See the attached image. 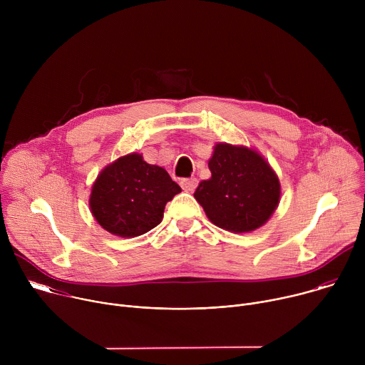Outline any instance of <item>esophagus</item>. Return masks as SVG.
<instances>
[{
	"label": "esophagus",
	"mask_w": 365,
	"mask_h": 365,
	"mask_svg": "<svg viewBox=\"0 0 365 365\" xmlns=\"http://www.w3.org/2000/svg\"><path fill=\"white\" fill-rule=\"evenodd\" d=\"M180 186L185 192H193L197 186V179L196 178H189V179H182Z\"/></svg>",
	"instance_id": "1"
}]
</instances>
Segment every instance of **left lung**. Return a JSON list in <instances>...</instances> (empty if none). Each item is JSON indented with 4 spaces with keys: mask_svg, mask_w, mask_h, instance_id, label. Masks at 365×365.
Segmentation results:
<instances>
[{
    "mask_svg": "<svg viewBox=\"0 0 365 365\" xmlns=\"http://www.w3.org/2000/svg\"><path fill=\"white\" fill-rule=\"evenodd\" d=\"M207 166L212 176L199 183L193 196L212 224L240 234L267 222L280 199V183L262 155L220 143Z\"/></svg>",
    "mask_w": 365,
    "mask_h": 365,
    "instance_id": "1",
    "label": "left lung"
}]
</instances>
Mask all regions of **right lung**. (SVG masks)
<instances>
[{"label":"right lung","mask_w":365,"mask_h":365,"mask_svg":"<svg viewBox=\"0 0 365 365\" xmlns=\"http://www.w3.org/2000/svg\"><path fill=\"white\" fill-rule=\"evenodd\" d=\"M180 186L159 166L133 153L101 172L92 186L89 206L98 224L118 237H137L158 227L165 206Z\"/></svg>","instance_id":"right-lung-1"}]
</instances>
